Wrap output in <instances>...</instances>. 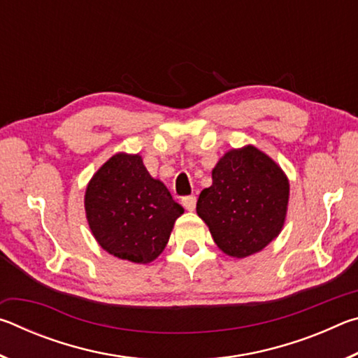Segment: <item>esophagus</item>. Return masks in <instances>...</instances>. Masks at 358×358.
Listing matches in <instances>:
<instances>
[{
  "label": "esophagus",
  "mask_w": 358,
  "mask_h": 358,
  "mask_svg": "<svg viewBox=\"0 0 358 358\" xmlns=\"http://www.w3.org/2000/svg\"><path fill=\"white\" fill-rule=\"evenodd\" d=\"M183 205H185V208L186 210H189V211H192L194 208H196V202H197V197L196 196H186V197H183Z\"/></svg>",
  "instance_id": "obj_1"
}]
</instances>
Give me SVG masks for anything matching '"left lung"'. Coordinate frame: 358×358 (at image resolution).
Here are the masks:
<instances>
[{"label":"left lung","mask_w":358,"mask_h":358,"mask_svg":"<svg viewBox=\"0 0 358 358\" xmlns=\"http://www.w3.org/2000/svg\"><path fill=\"white\" fill-rule=\"evenodd\" d=\"M211 180L196 210L224 254L252 256L281 234L289 178L268 155L254 145L229 150L211 171Z\"/></svg>","instance_id":"8db88e82"}]
</instances>
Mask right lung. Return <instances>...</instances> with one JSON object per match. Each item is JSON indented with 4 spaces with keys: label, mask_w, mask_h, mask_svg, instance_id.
Returning <instances> with one entry per match:
<instances>
[{
    "label": "right lung",
    "mask_w": 358,
    "mask_h": 358,
    "mask_svg": "<svg viewBox=\"0 0 358 358\" xmlns=\"http://www.w3.org/2000/svg\"><path fill=\"white\" fill-rule=\"evenodd\" d=\"M183 211L164 183L148 173L141 155H113L85 191V213L96 241L134 264L153 262L164 251Z\"/></svg>",
    "instance_id": "right-lung-1"
}]
</instances>
